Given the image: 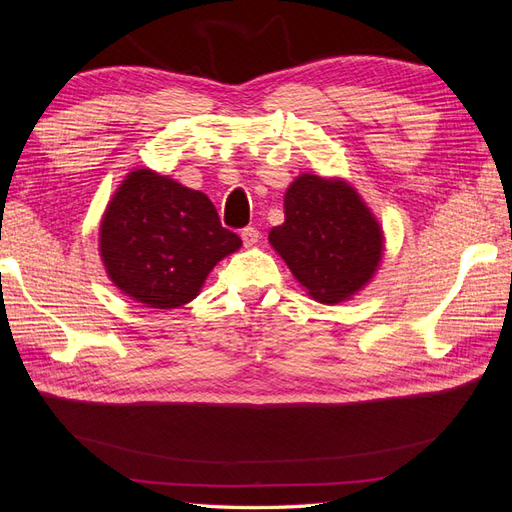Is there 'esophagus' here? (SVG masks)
Here are the masks:
<instances>
[{
  "label": "esophagus",
  "instance_id": "esophagus-1",
  "mask_svg": "<svg viewBox=\"0 0 512 512\" xmlns=\"http://www.w3.org/2000/svg\"><path fill=\"white\" fill-rule=\"evenodd\" d=\"M241 239H243V245H245V247H252V245L258 243L260 232H258L256 228H252V226H247V228L241 230Z\"/></svg>",
  "mask_w": 512,
  "mask_h": 512
}]
</instances>
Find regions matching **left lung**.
Here are the masks:
<instances>
[{
    "label": "left lung",
    "mask_w": 512,
    "mask_h": 512,
    "mask_svg": "<svg viewBox=\"0 0 512 512\" xmlns=\"http://www.w3.org/2000/svg\"><path fill=\"white\" fill-rule=\"evenodd\" d=\"M284 213L269 243L314 301L342 303L374 280L384 230L346 179L299 175L286 190Z\"/></svg>",
    "instance_id": "obj_1"
}]
</instances>
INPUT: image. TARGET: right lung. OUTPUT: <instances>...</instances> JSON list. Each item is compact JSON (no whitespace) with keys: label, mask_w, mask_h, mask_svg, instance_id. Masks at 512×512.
Segmentation results:
<instances>
[{"label":"right lung","mask_w":512,"mask_h":512,"mask_svg":"<svg viewBox=\"0 0 512 512\" xmlns=\"http://www.w3.org/2000/svg\"><path fill=\"white\" fill-rule=\"evenodd\" d=\"M98 247L108 280L126 297L175 309L196 299L241 239L222 228L207 194L151 168H134L108 200Z\"/></svg>","instance_id":"obj_1"}]
</instances>
